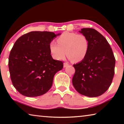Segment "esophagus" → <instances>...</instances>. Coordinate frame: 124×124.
I'll return each mask as SVG.
<instances>
[{"mask_svg":"<svg viewBox=\"0 0 124 124\" xmlns=\"http://www.w3.org/2000/svg\"><path fill=\"white\" fill-rule=\"evenodd\" d=\"M69 64L68 63H64L63 64V67L64 68H66V67H67V66H68Z\"/></svg>","mask_w":124,"mask_h":124,"instance_id":"34e87169","label":"esophagus"}]
</instances>
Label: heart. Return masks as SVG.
Returning <instances> with one entry per match:
<instances>
[{
	"label": "heart",
	"mask_w": 124,
	"mask_h": 124,
	"mask_svg": "<svg viewBox=\"0 0 124 124\" xmlns=\"http://www.w3.org/2000/svg\"><path fill=\"white\" fill-rule=\"evenodd\" d=\"M58 44L52 41L49 49L52 57L55 60L63 59L66 52L70 60L79 62L85 58L89 50V41L84 35L64 32L57 39Z\"/></svg>",
	"instance_id": "b5f03b06"
}]
</instances>
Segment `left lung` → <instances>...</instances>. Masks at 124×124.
Listing matches in <instances>:
<instances>
[{
  "label": "left lung",
  "instance_id": "1",
  "mask_svg": "<svg viewBox=\"0 0 124 124\" xmlns=\"http://www.w3.org/2000/svg\"><path fill=\"white\" fill-rule=\"evenodd\" d=\"M79 32L87 38L89 50L84 59L73 65V86L81 95L98 97L112 84L115 64L114 54L107 39L95 29L83 28Z\"/></svg>",
  "mask_w": 124,
  "mask_h": 124
}]
</instances>
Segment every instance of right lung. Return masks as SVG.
<instances>
[{
    "mask_svg": "<svg viewBox=\"0 0 124 124\" xmlns=\"http://www.w3.org/2000/svg\"><path fill=\"white\" fill-rule=\"evenodd\" d=\"M61 33L33 31L15 43L10 53L9 68L15 88L22 95L37 97L51 87L54 77L62 70V61L52 58L51 42Z\"/></svg>",
    "mask_w": 124,
    "mask_h": 124,
    "instance_id": "1",
    "label": "right lung"
}]
</instances>
